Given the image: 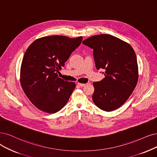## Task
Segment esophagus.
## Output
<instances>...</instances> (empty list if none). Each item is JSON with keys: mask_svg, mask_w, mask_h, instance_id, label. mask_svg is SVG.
<instances>
[{"mask_svg": "<svg viewBox=\"0 0 157 157\" xmlns=\"http://www.w3.org/2000/svg\"><path fill=\"white\" fill-rule=\"evenodd\" d=\"M77 85H78V86H81V87H82V86H84L85 85V84H84V83H78Z\"/></svg>", "mask_w": 157, "mask_h": 157, "instance_id": "obj_1", "label": "esophagus"}]
</instances>
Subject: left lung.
Here are the masks:
<instances>
[{"instance_id": "8db88e82", "label": "left lung", "mask_w": 157, "mask_h": 157, "mask_svg": "<svg viewBox=\"0 0 157 157\" xmlns=\"http://www.w3.org/2000/svg\"><path fill=\"white\" fill-rule=\"evenodd\" d=\"M82 43L93 49L95 65L104 69L100 82H94L92 100L105 111L121 107L135 89L138 79L136 54L124 40L109 34L92 36Z\"/></svg>"}]
</instances>
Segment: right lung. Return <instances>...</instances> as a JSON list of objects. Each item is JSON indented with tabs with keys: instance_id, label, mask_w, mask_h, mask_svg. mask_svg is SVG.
Instances as JSON below:
<instances>
[{
	"instance_id": "right-lung-1",
	"label": "right lung",
	"mask_w": 157,
	"mask_h": 157,
	"mask_svg": "<svg viewBox=\"0 0 157 157\" xmlns=\"http://www.w3.org/2000/svg\"><path fill=\"white\" fill-rule=\"evenodd\" d=\"M82 39L46 36L27 48L21 67V84L28 99L40 111L55 113L68 101L75 84L59 78L57 72Z\"/></svg>"
}]
</instances>
